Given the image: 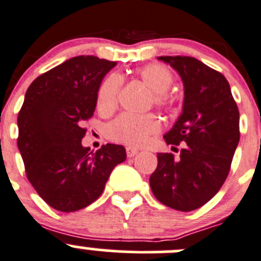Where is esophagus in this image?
<instances>
[{
    "instance_id": "1",
    "label": "esophagus",
    "mask_w": 261,
    "mask_h": 261,
    "mask_svg": "<svg viewBox=\"0 0 261 261\" xmlns=\"http://www.w3.org/2000/svg\"><path fill=\"white\" fill-rule=\"evenodd\" d=\"M125 151H127L128 157H134L137 153H138V149L134 148V147H127V148H125Z\"/></svg>"
}]
</instances>
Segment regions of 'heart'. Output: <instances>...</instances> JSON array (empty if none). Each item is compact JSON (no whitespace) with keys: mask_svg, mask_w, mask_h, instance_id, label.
Here are the masks:
<instances>
[{"mask_svg":"<svg viewBox=\"0 0 261 261\" xmlns=\"http://www.w3.org/2000/svg\"><path fill=\"white\" fill-rule=\"evenodd\" d=\"M137 76L153 92L156 107L165 109L171 105L172 97L167 90L174 82V74L166 66L160 63L147 64L137 71ZM122 82V77L117 73L105 77L97 90L96 102L100 112L109 113L115 109ZM159 130V119L152 114L134 115L123 113L107 127V134L110 139L130 146H142Z\"/></svg>","mask_w":261,"mask_h":261,"instance_id":"obj_1","label":"heart"}]
</instances>
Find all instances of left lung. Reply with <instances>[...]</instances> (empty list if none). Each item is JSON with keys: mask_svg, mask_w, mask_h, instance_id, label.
Here are the masks:
<instances>
[{"mask_svg": "<svg viewBox=\"0 0 261 261\" xmlns=\"http://www.w3.org/2000/svg\"><path fill=\"white\" fill-rule=\"evenodd\" d=\"M157 59L170 64L184 85L181 114L164 136L167 144L182 148L177 160L157 153L149 185L162 204L190 212L210 202L228 175L240 141L239 109L226 77L203 62L185 56Z\"/></svg>", "mask_w": 261, "mask_h": 261, "instance_id": "8db88e82", "label": "left lung"}]
</instances>
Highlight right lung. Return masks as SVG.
I'll list each match as a JSON object with an SVG mask.
<instances>
[{"instance_id":"right-lung-1","label":"right lung","mask_w":261,"mask_h":261,"mask_svg":"<svg viewBox=\"0 0 261 261\" xmlns=\"http://www.w3.org/2000/svg\"><path fill=\"white\" fill-rule=\"evenodd\" d=\"M115 62L94 56L69 58L35 79L17 117V147L27 176L51 208L76 212L104 192L125 148L108 143L96 152L82 146V122L94 115L97 90Z\"/></svg>"}]
</instances>
